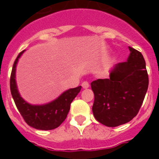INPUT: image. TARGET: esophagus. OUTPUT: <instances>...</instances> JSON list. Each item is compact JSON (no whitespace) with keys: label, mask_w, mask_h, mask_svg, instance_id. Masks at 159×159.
Instances as JSON below:
<instances>
[{"label":"esophagus","mask_w":159,"mask_h":159,"mask_svg":"<svg viewBox=\"0 0 159 159\" xmlns=\"http://www.w3.org/2000/svg\"><path fill=\"white\" fill-rule=\"evenodd\" d=\"M82 86H83V89H88V88L89 87V83L85 81V82H83V83H82Z\"/></svg>","instance_id":"1"}]
</instances>
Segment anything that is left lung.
<instances>
[{
    "label": "left lung",
    "instance_id": "left-lung-1",
    "mask_svg": "<svg viewBox=\"0 0 159 159\" xmlns=\"http://www.w3.org/2000/svg\"><path fill=\"white\" fill-rule=\"evenodd\" d=\"M125 62L111 70L110 78L91 83L94 93L93 110L95 119L107 127H117L136 116L148 89V74L141 52L129 47Z\"/></svg>",
    "mask_w": 159,
    "mask_h": 159
}]
</instances>
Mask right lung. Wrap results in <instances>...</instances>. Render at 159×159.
Masks as SVG:
<instances>
[{
    "mask_svg": "<svg viewBox=\"0 0 159 159\" xmlns=\"http://www.w3.org/2000/svg\"><path fill=\"white\" fill-rule=\"evenodd\" d=\"M24 51L19 52L12 66L10 76V89L18 110L25 123L36 129L51 130L56 129L66 120L70 111V104L78 94L82 87L70 89L63 93L52 102L43 106H31L19 95L15 82L16 65Z\"/></svg>",
    "mask_w": 159,
    "mask_h": 159,
    "instance_id": "add662e5",
    "label": "right lung"
}]
</instances>
